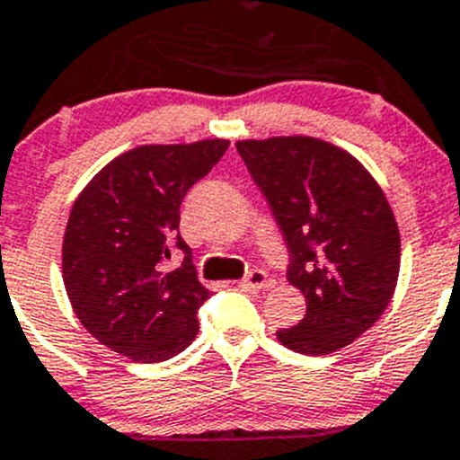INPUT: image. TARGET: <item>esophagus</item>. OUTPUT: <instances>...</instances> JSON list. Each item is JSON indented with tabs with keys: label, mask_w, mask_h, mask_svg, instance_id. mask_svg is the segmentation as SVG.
I'll use <instances>...</instances> for the list:
<instances>
[{
	"label": "esophagus",
	"mask_w": 460,
	"mask_h": 460,
	"mask_svg": "<svg viewBox=\"0 0 460 460\" xmlns=\"http://www.w3.org/2000/svg\"><path fill=\"white\" fill-rule=\"evenodd\" d=\"M270 286V279H268V272H263V270H252L250 274H244L243 279H240V288L244 290H263Z\"/></svg>",
	"instance_id": "34e87169"
}]
</instances>
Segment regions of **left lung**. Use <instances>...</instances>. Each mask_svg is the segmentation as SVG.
Returning <instances> with one entry per match:
<instances>
[{
	"label": "left lung",
	"mask_w": 460,
	"mask_h": 460,
	"mask_svg": "<svg viewBox=\"0 0 460 460\" xmlns=\"http://www.w3.org/2000/svg\"><path fill=\"white\" fill-rule=\"evenodd\" d=\"M290 250L288 281L306 315L277 338L324 356L384 315L399 277V229L384 190L349 152L311 136L238 140Z\"/></svg>",
	"instance_id": "left-lung-1"
}]
</instances>
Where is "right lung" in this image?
Returning <instances> with one entry per match:
<instances>
[{"mask_svg": "<svg viewBox=\"0 0 460 460\" xmlns=\"http://www.w3.org/2000/svg\"><path fill=\"white\" fill-rule=\"evenodd\" d=\"M226 147L225 138L140 145L102 167L75 199L63 235V283L81 324L109 349L161 363L195 341L197 311L210 293L179 235V208ZM174 243L184 263L163 273Z\"/></svg>", "mask_w": 460, "mask_h": 460, "instance_id": "right-lung-1", "label": "right lung"}]
</instances>
